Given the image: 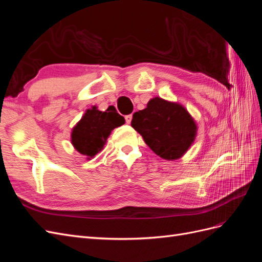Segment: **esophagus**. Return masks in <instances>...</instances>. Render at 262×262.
I'll return each mask as SVG.
<instances>
[{
  "label": "esophagus",
  "mask_w": 262,
  "mask_h": 262,
  "mask_svg": "<svg viewBox=\"0 0 262 262\" xmlns=\"http://www.w3.org/2000/svg\"><path fill=\"white\" fill-rule=\"evenodd\" d=\"M131 120H132V115L125 116V122H126V123L130 124V123H131Z\"/></svg>",
  "instance_id": "obj_1"
}]
</instances>
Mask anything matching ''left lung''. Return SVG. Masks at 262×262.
<instances>
[{
    "mask_svg": "<svg viewBox=\"0 0 262 262\" xmlns=\"http://www.w3.org/2000/svg\"><path fill=\"white\" fill-rule=\"evenodd\" d=\"M131 125L156 155L167 161L184 156L198 131L194 119L184 106L161 97L149 99L145 109L134 113Z\"/></svg>",
    "mask_w": 262,
    "mask_h": 262,
    "instance_id": "1",
    "label": "left lung"
}]
</instances>
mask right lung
I'll list each match as a JSON object with an SVG mask.
<instances>
[{"label": "right lung", "mask_w": 262, "mask_h": 262, "mask_svg": "<svg viewBox=\"0 0 262 262\" xmlns=\"http://www.w3.org/2000/svg\"><path fill=\"white\" fill-rule=\"evenodd\" d=\"M124 122V118L117 113L114 106H109L105 112L92 106L73 126L71 143L86 160H92L104 148L112 131Z\"/></svg>", "instance_id": "right-lung-1"}]
</instances>
